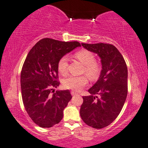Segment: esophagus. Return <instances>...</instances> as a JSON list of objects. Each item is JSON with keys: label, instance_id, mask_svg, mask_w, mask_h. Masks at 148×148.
I'll return each mask as SVG.
<instances>
[{"label": "esophagus", "instance_id": "obj_1", "mask_svg": "<svg viewBox=\"0 0 148 148\" xmlns=\"http://www.w3.org/2000/svg\"><path fill=\"white\" fill-rule=\"evenodd\" d=\"M71 94L72 96H75V95H77V93L76 92H75V91H71Z\"/></svg>", "mask_w": 148, "mask_h": 148}]
</instances>
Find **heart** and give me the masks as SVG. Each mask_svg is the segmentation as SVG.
Masks as SVG:
<instances>
[{"label": "heart", "instance_id": "1", "mask_svg": "<svg viewBox=\"0 0 148 148\" xmlns=\"http://www.w3.org/2000/svg\"><path fill=\"white\" fill-rule=\"evenodd\" d=\"M75 56L82 64L85 65L84 71L91 79H96L98 78L101 70H100L99 65L95 62L96 59L92 53L86 49H82L77 51ZM67 65H68L67 57L63 56L61 58L58 62V70L61 74L64 75L66 73ZM88 82L87 77L85 75L79 77L69 76L63 81V86L67 89L79 91L84 86L87 85Z\"/></svg>", "mask_w": 148, "mask_h": 148}]
</instances>
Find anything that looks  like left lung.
Here are the masks:
<instances>
[{
    "mask_svg": "<svg viewBox=\"0 0 148 148\" xmlns=\"http://www.w3.org/2000/svg\"><path fill=\"white\" fill-rule=\"evenodd\" d=\"M82 45L99 56L102 70L99 79L88 90L91 95L83 97L80 116L87 125L101 129L114 122L125 103L128 93L127 66L114 45L103 43Z\"/></svg>",
    "mask_w": 148,
    "mask_h": 148,
    "instance_id": "1",
    "label": "left lung"
}]
</instances>
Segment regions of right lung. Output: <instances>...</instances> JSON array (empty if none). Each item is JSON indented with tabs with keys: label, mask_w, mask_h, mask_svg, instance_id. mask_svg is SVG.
<instances>
[{
	"label": "right lung",
	"mask_w": 148,
	"mask_h": 148,
	"mask_svg": "<svg viewBox=\"0 0 148 148\" xmlns=\"http://www.w3.org/2000/svg\"><path fill=\"white\" fill-rule=\"evenodd\" d=\"M77 47H81L77 41L45 38L26 56L20 77L23 103L28 116L40 127H52L62 120L63 111L72 96L69 90L54 92L53 88L60 84L58 62Z\"/></svg>",
	"instance_id": "1"
}]
</instances>
